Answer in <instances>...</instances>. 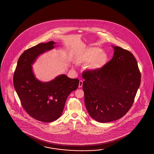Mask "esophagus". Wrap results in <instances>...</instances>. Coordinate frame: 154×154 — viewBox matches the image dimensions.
I'll return each instance as SVG.
<instances>
[{
    "instance_id": "obj_1",
    "label": "esophagus",
    "mask_w": 154,
    "mask_h": 154,
    "mask_svg": "<svg viewBox=\"0 0 154 154\" xmlns=\"http://www.w3.org/2000/svg\"><path fill=\"white\" fill-rule=\"evenodd\" d=\"M82 84H83L82 80H80L79 81V88H82Z\"/></svg>"
}]
</instances>
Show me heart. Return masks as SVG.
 Here are the masks:
<instances>
[{
  "mask_svg": "<svg viewBox=\"0 0 154 154\" xmlns=\"http://www.w3.org/2000/svg\"><path fill=\"white\" fill-rule=\"evenodd\" d=\"M107 59V55L101 49L93 47L88 49L85 52L82 61L84 62H90L88 68L91 70H96L101 68L105 64Z\"/></svg>",
  "mask_w": 154,
  "mask_h": 154,
  "instance_id": "b5f03b06",
  "label": "heart"
}]
</instances>
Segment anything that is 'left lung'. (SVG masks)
I'll use <instances>...</instances> for the list:
<instances>
[{
    "mask_svg": "<svg viewBox=\"0 0 154 154\" xmlns=\"http://www.w3.org/2000/svg\"><path fill=\"white\" fill-rule=\"evenodd\" d=\"M112 59L102 68L82 73L85 107L95 121L107 123L123 117L139 88L141 74L131 53L112 46Z\"/></svg>",
    "mask_w": 154,
    "mask_h": 154,
    "instance_id": "obj_1",
    "label": "left lung"
}]
</instances>
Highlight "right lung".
I'll return each instance as SVG.
<instances>
[{
	"label": "right lung",
	"mask_w": 154,
	"mask_h": 154,
	"mask_svg": "<svg viewBox=\"0 0 154 154\" xmlns=\"http://www.w3.org/2000/svg\"><path fill=\"white\" fill-rule=\"evenodd\" d=\"M53 41L41 43L27 49L20 56L14 75V86L23 108L32 118L49 123L62 114L66 98L78 87V79L65 74L48 82L36 78L32 65L38 57L55 48Z\"/></svg>",
	"instance_id": "right-lung-1"
}]
</instances>
